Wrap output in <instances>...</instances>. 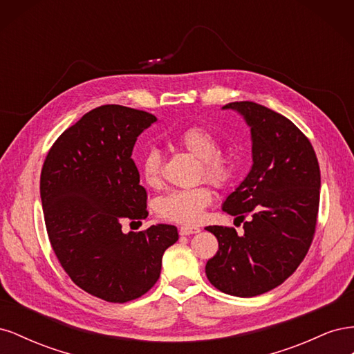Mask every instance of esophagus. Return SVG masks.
<instances>
[{
  "label": "esophagus",
  "mask_w": 354,
  "mask_h": 354,
  "mask_svg": "<svg viewBox=\"0 0 354 354\" xmlns=\"http://www.w3.org/2000/svg\"><path fill=\"white\" fill-rule=\"evenodd\" d=\"M180 234H183V236H189V234H196L201 232V229L198 226H181L178 229Z\"/></svg>",
  "instance_id": "obj_1"
}]
</instances>
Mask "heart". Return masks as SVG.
I'll list each match as a JSON object with an SVG mask.
<instances>
[{
	"instance_id": "b5f03b06",
	"label": "heart",
	"mask_w": 354,
	"mask_h": 354,
	"mask_svg": "<svg viewBox=\"0 0 354 354\" xmlns=\"http://www.w3.org/2000/svg\"><path fill=\"white\" fill-rule=\"evenodd\" d=\"M174 142L199 159V177L217 187L227 186L236 174L238 162L232 155L220 152L217 137L203 127H189L174 136ZM140 169L146 183L152 187L162 180V155L159 149L149 147L142 156ZM214 201L212 190L201 185L192 189L169 190L156 201V212L160 217L183 224L198 223L203 209Z\"/></svg>"
}]
</instances>
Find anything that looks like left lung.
<instances>
[{
    "mask_svg": "<svg viewBox=\"0 0 354 354\" xmlns=\"http://www.w3.org/2000/svg\"><path fill=\"white\" fill-rule=\"evenodd\" d=\"M251 128L252 167L223 203V211L244 219L243 234L208 226L218 241L208 260V281L221 292L255 297L283 283L312 245L320 196L315 149L295 124L266 106L233 102Z\"/></svg>",
    "mask_w": 354,
    "mask_h": 354,
    "instance_id": "left-lung-1",
    "label": "left lung"
}]
</instances>
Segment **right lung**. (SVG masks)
Here are the masks:
<instances>
[{
	"label": "right lung",
	"mask_w": 354,
	"mask_h": 354,
	"mask_svg": "<svg viewBox=\"0 0 354 354\" xmlns=\"http://www.w3.org/2000/svg\"><path fill=\"white\" fill-rule=\"evenodd\" d=\"M156 116L120 104L85 113L55 142L41 171L48 239L75 285L109 303L142 297L160 274L176 226L122 232L147 217L146 189L133 147Z\"/></svg>",
	"instance_id": "obj_1"
}]
</instances>
